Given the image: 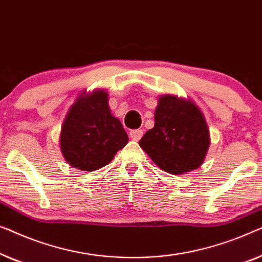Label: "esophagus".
<instances>
[{
	"instance_id": "1",
	"label": "esophagus",
	"mask_w": 262,
	"mask_h": 262,
	"mask_svg": "<svg viewBox=\"0 0 262 262\" xmlns=\"http://www.w3.org/2000/svg\"><path fill=\"white\" fill-rule=\"evenodd\" d=\"M142 134H143L142 129H134V130H130L129 136L134 140V141H139V140L142 138Z\"/></svg>"
}]
</instances>
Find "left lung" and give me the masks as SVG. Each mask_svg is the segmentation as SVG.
Returning a JSON list of instances; mask_svg holds the SVG:
<instances>
[{"instance_id": "8db88e82", "label": "left lung", "mask_w": 262, "mask_h": 262, "mask_svg": "<svg viewBox=\"0 0 262 262\" xmlns=\"http://www.w3.org/2000/svg\"><path fill=\"white\" fill-rule=\"evenodd\" d=\"M139 145L165 172L184 174L203 164L210 146L209 128L191 99L165 95L158 101L154 127Z\"/></svg>"}]
</instances>
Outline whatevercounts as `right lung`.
Returning <instances> with one entry per match:
<instances>
[{
  "label": "right lung",
  "mask_w": 262,
  "mask_h": 262,
  "mask_svg": "<svg viewBox=\"0 0 262 262\" xmlns=\"http://www.w3.org/2000/svg\"><path fill=\"white\" fill-rule=\"evenodd\" d=\"M104 90L85 91L76 99L60 132V149L72 167L95 171L114 159L128 143L120 120L113 116Z\"/></svg>",
  "instance_id": "right-lung-1"
}]
</instances>
